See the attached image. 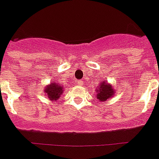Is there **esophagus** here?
I'll return each instance as SVG.
<instances>
[{
    "instance_id": "obj_1",
    "label": "esophagus",
    "mask_w": 159,
    "mask_h": 159,
    "mask_svg": "<svg viewBox=\"0 0 159 159\" xmlns=\"http://www.w3.org/2000/svg\"><path fill=\"white\" fill-rule=\"evenodd\" d=\"M77 84H78L79 86H82V80H79V81L77 82Z\"/></svg>"
}]
</instances>
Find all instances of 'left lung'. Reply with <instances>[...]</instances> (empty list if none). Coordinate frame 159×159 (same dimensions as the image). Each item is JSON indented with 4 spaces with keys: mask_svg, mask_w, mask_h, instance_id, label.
Instances as JSON below:
<instances>
[{
    "mask_svg": "<svg viewBox=\"0 0 159 159\" xmlns=\"http://www.w3.org/2000/svg\"><path fill=\"white\" fill-rule=\"evenodd\" d=\"M96 91H97L96 98L99 100V101L101 102L106 101L114 95V90L112 85L108 84L105 82H100V86H98V89H96Z\"/></svg>",
    "mask_w": 159,
    "mask_h": 159,
    "instance_id": "left-lung-1",
    "label": "left lung"
}]
</instances>
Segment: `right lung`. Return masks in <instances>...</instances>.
I'll return each instance as SVG.
<instances>
[{"instance_id": "obj_1", "label": "right lung", "mask_w": 159, "mask_h": 159, "mask_svg": "<svg viewBox=\"0 0 159 159\" xmlns=\"http://www.w3.org/2000/svg\"><path fill=\"white\" fill-rule=\"evenodd\" d=\"M44 92L46 93V95L50 100L56 101L61 96L62 93L64 92V87L54 82L46 86V88L44 89Z\"/></svg>"}]
</instances>
